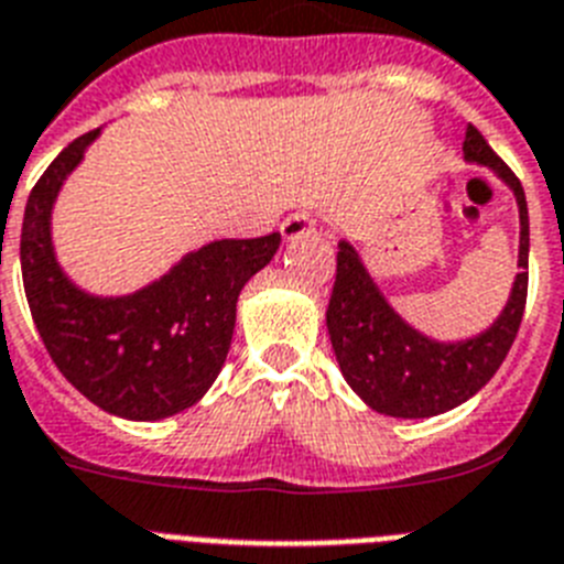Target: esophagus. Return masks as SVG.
<instances>
[{"label":"esophagus","instance_id":"1","mask_svg":"<svg viewBox=\"0 0 564 564\" xmlns=\"http://www.w3.org/2000/svg\"><path fill=\"white\" fill-rule=\"evenodd\" d=\"M315 229H318V224H315V217L310 212H295V215H290L281 224V235L286 240L304 238V235H312Z\"/></svg>","mask_w":564,"mask_h":564}]
</instances>
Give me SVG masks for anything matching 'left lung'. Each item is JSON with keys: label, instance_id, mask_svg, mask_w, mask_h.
Returning a JSON list of instances; mask_svg holds the SVG:
<instances>
[{"label": "left lung", "instance_id": "1", "mask_svg": "<svg viewBox=\"0 0 564 564\" xmlns=\"http://www.w3.org/2000/svg\"><path fill=\"white\" fill-rule=\"evenodd\" d=\"M462 151L467 163L490 169L519 206V272L508 304L487 329L462 340H435L419 333L392 310L355 246L349 240L338 243V272L326 310L329 340L352 392L376 413L392 419H430L473 399L496 376L522 324L531 252L524 188L473 126H467Z\"/></svg>", "mask_w": 564, "mask_h": 564}]
</instances>
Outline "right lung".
<instances>
[{
	"instance_id": "1",
	"label": "right lung",
	"mask_w": 564,
	"mask_h": 564,
	"mask_svg": "<svg viewBox=\"0 0 564 564\" xmlns=\"http://www.w3.org/2000/svg\"><path fill=\"white\" fill-rule=\"evenodd\" d=\"M102 129L77 137L33 186L22 220V283L40 338L99 410L160 421L197 404L224 370L240 290L274 258L281 235L212 240L131 295H91L59 267L54 203Z\"/></svg>"
}]
</instances>
